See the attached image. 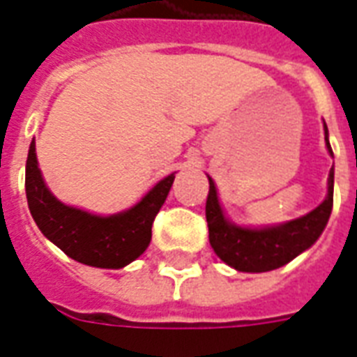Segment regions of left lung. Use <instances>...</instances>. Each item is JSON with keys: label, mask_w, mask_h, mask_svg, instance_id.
<instances>
[{"label": "left lung", "mask_w": 357, "mask_h": 357, "mask_svg": "<svg viewBox=\"0 0 357 357\" xmlns=\"http://www.w3.org/2000/svg\"><path fill=\"white\" fill-rule=\"evenodd\" d=\"M324 132L327 151L333 157L326 123ZM208 181L210 192L206 200V221L210 231V244L219 259L240 273H268L287 265L319 238L333 210V168L329 170L324 202L316 206L312 212L278 225L244 227L232 223L219 202L218 187L210 176Z\"/></svg>", "instance_id": "1"}]
</instances>
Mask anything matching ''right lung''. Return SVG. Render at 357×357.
Here are the masks:
<instances>
[{"mask_svg":"<svg viewBox=\"0 0 357 357\" xmlns=\"http://www.w3.org/2000/svg\"><path fill=\"white\" fill-rule=\"evenodd\" d=\"M174 178L176 174H170L157 181L125 212L98 215L64 204L52 195L39 170L36 139H31L26 160V199L39 231L68 257L96 268H123L147 250L153 221Z\"/></svg>","mask_w":357,"mask_h":357,"instance_id":"1","label":"right lung"}]
</instances>
